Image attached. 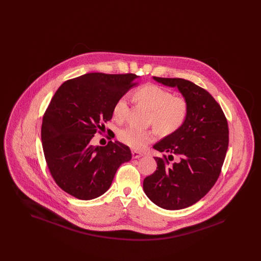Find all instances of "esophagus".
Instances as JSON below:
<instances>
[{
  "instance_id": "1",
  "label": "esophagus",
  "mask_w": 261,
  "mask_h": 261,
  "mask_svg": "<svg viewBox=\"0 0 261 261\" xmlns=\"http://www.w3.org/2000/svg\"><path fill=\"white\" fill-rule=\"evenodd\" d=\"M132 156H133V159H139V158L143 156V153H141L137 150H132Z\"/></svg>"
}]
</instances>
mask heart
I'll list each match as a JSON object with an SVG mask.
<instances>
[{
	"mask_svg": "<svg viewBox=\"0 0 261 261\" xmlns=\"http://www.w3.org/2000/svg\"><path fill=\"white\" fill-rule=\"evenodd\" d=\"M134 98L146 105L151 111V122L163 133H171L186 121L189 103L184 97H174L173 94L158 85L148 84L134 91ZM128 106L127 96H121L113 107V118L116 121L124 119ZM121 143L134 149H144L155 137L152 130H144L135 126H127L118 132Z\"/></svg>",
	"mask_w": 261,
	"mask_h": 261,
	"instance_id": "1",
	"label": "heart"
}]
</instances>
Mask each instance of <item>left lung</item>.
<instances>
[{"label":"left lung","mask_w":261,"mask_h":261,"mask_svg":"<svg viewBox=\"0 0 261 261\" xmlns=\"http://www.w3.org/2000/svg\"><path fill=\"white\" fill-rule=\"evenodd\" d=\"M153 79L177 87L189 103L186 121L153 149L168 153L154 158L156 170L143 187L153 203L165 210H182L203 198L216 183L229 144L227 118L211 94L182 78ZM176 162L170 163L173 158Z\"/></svg>","instance_id":"8db88e82"}]
</instances>
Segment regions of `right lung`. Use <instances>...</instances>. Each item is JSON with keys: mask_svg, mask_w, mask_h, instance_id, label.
Here are the masks:
<instances>
[{"mask_svg": "<svg viewBox=\"0 0 261 261\" xmlns=\"http://www.w3.org/2000/svg\"><path fill=\"white\" fill-rule=\"evenodd\" d=\"M137 77L87 73L62 83L50 99L42 121V145L51 177L67 194L98 198L110 189L118 167L131 160L122 143L110 141L101 147L91 140L112 119L114 103Z\"/></svg>", "mask_w": 261, "mask_h": 261, "instance_id": "add662e5", "label": "right lung"}]
</instances>
